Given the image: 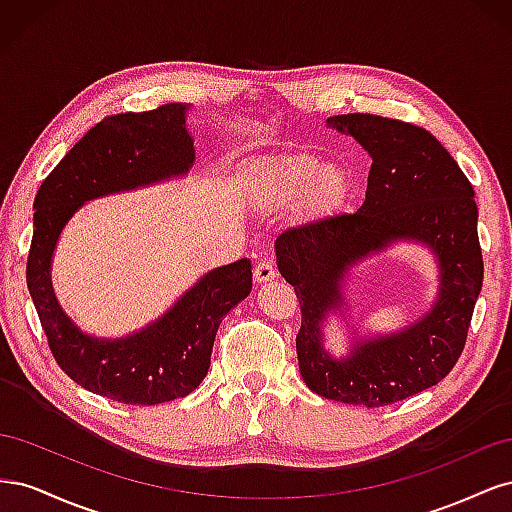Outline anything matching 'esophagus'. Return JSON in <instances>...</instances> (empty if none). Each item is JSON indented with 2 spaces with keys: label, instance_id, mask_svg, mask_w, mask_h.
<instances>
[{
  "label": "esophagus",
  "instance_id": "34e87169",
  "mask_svg": "<svg viewBox=\"0 0 512 512\" xmlns=\"http://www.w3.org/2000/svg\"><path fill=\"white\" fill-rule=\"evenodd\" d=\"M275 269L271 262H260V265L254 267V282L256 284H267L271 280H275Z\"/></svg>",
  "mask_w": 512,
  "mask_h": 512
}]
</instances>
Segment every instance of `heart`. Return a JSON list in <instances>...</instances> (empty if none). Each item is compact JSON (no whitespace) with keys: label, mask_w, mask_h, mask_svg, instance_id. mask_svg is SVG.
Listing matches in <instances>:
<instances>
[{"label":"heart","mask_w":512,"mask_h":512,"mask_svg":"<svg viewBox=\"0 0 512 512\" xmlns=\"http://www.w3.org/2000/svg\"><path fill=\"white\" fill-rule=\"evenodd\" d=\"M354 194V177L344 164H324L314 153L262 158L239 175L241 205L256 215H275L297 205L305 226L337 218Z\"/></svg>","instance_id":"b5f03b06"}]
</instances>
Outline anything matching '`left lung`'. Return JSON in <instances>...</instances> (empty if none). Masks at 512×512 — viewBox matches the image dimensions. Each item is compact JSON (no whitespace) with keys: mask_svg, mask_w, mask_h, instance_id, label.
Masks as SVG:
<instances>
[{"mask_svg":"<svg viewBox=\"0 0 512 512\" xmlns=\"http://www.w3.org/2000/svg\"><path fill=\"white\" fill-rule=\"evenodd\" d=\"M327 126L352 136L369 156L365 203L352 215L284 232L277 269L301 305L299 369L309 391L365 408L389 406L446 378L466 344L483 288L474 190L436 136L378 115H335ZM397 242L425 244L439 265V294L408 328L358 335L347 322L349 271ZM331 315L349 329V352L323 346ZM350 316V314H348Z\"/></svg>","mask_w":512,"mask_h":512,"instance_id":"1","label":"left lung"}]
</instances>
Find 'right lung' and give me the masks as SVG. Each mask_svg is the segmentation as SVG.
<instances>
[{
	"label": "right lung",
	"mask_w": 512,
	"mask_h": 512,
	"mask_svg": "<svg viewBox=\"0 0 512 512\" xmlns=\"http://www.w3.org/2000/svg\"><path fill=\"white\" fill-rule=\"evenodd\" d=\"M190 106L102 119L76 143L34 200L27 288L57 365L83 389L121 404L156 406L190 395L205 380L222 318L252 290V265L241 258L205 273L162 316L123 337L85 333L59 305L53 254L72 215L89 200L181 179L192 170Z\"/></svg>",
	"instance_id": "add662e5"
}]
</instances>
